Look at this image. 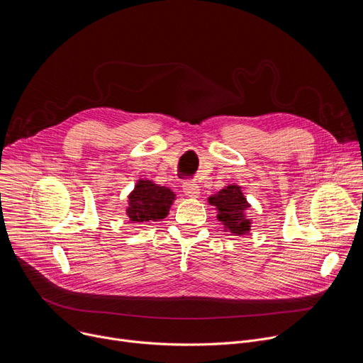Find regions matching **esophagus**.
I'll return each instance as SVG.
<instances>
[{
    "mask_svg": "<svg viewBox=\"0 0 363 363\" xmlns=\"http://www.w3.org/2000/svg\"><path fill=\"white\" fill-rule=\"evenodd\" d=\"M182 188H184L185 195H188L191 198H196L199 195V186H198V184H195L192 181H185Z\"/></svg>",
    "mask_w": 363,
    "mask_h": 363,
    "instance_id": "34e87169",
    "label": "esophagus"
}]
</instances>
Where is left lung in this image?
<instances>
[{
  "mask_svg": "<svg viewBox=\"0 0 363 363\" xmlns=\"http://www.w3.org/2000/svg\"><path fill=\"white\" fill-rule=\"evenodd\" d=\"M210 203L216 205L220 211L218 220L224 223L234 235H241L250 230V220L245 217L248 208L247 199L244 198L240 186L228 185L214 196H210Z\"/></svg>",
  "mask_w": 363,
  "mask_h": 363,
  "instance_id": "obj_1",
  "label": "left lung"
}]
</instances>
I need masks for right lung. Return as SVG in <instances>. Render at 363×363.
<instances>
[{
    "mask_svg": "<svg viewBox=\"0 0 363 363\" xmlns=\"http://www.w3.org/2000/svg\"><path fill=\"white\" fill-rule=\"evenodd\" d=\"M175 194L150 181L140 179L129 195L128 216L132 223L158 221L168 216Z\"/></svg>",
    "mask_w": 363,
    "mask_h": 363,
    "instance_id": "1",
    "label": "right lung"
}]
</instances>
